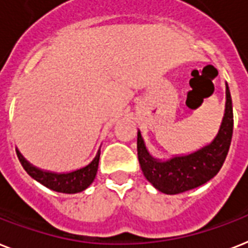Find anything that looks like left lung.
Here are the masks:
<instances>
[{"mask_svg": "<svg viewBox=\"0 0 248 248\" xmlns=\"http://www.w3.org/2000/svg\"><path fill=\"white\" fill-rule=\"evenodd\" d=\"M225 110L218 135L210 144L187 155L166 162L153 158L138 132V156L145 178L163 194L176 195L210 181L220 170L228 154L233 134V108L229 88L225 89Z\"/></svg>", "mask_w": 248, "mask_h": 248, "instance_id": "8db88e82", "label": "left lung"}]
</instances>
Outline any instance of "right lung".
<instances>
[{"label":"right lung","instance_id":"1","mask_svg":"<svg viewBox=\"0 0 248 248\" xmlns=\"http://www.w3.org/2000/svg\"><path fill=\"white\" fill-rule=\"evenodd\" d=\"M16 154H17V158H19L20 163H21L24 170H26V173L30 177H33L35 181L42 183L43 186L53 191H57V192H62V194H76V192H81L85 188H88L95 178L98 164H99L100 149L96 153L95 158L93 159L88 166L68 173H54L42 170L37 167H34L33 164H30L21 155L19 150H16Z\"/></svg>","mask_w":248,"mask_h":248}]
</instances>
